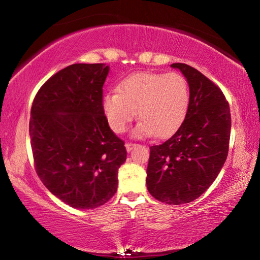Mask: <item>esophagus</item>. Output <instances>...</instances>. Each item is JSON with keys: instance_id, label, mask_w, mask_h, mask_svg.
I'll use <instances>...</instances> for the list:
<instances>
[{"instance_id": "obj_1", "label": "esophagus", "mask_w": 260, "mask_h": 260, "mask_svg": "<svg viewBox=\"0 0 260 260\" xmlns=\"http://www.w3.org/2000/svg\"><path fill=\"white\" fill-rule=\"evenodd\" d=\"M136 146V144L135 143H132V142H127L126 144H125V147H126V150L127 151H132V149H133L134 147Z\"/></svg>"}]
</instances>
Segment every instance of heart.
Segmentation results:
<instances>
[{
    "mask_svg": "<svg viewBox=\"0 0 260 260\" xmlns=\"http://www.w3.org/2000/svg\"><path fill=\"white\" fill-rule=\"evenodd\" d=\"M189 85L178 72H140L127 77L117 93L103 98V111L114 133H124L134 119H141L133 129L135 138L155 134L164 138L178 128L189 107Z\"/></svg>",
    "mask_w": 260,
    "mask_h": 260,
    "instance_id": "heart-1",
    "label": "heart"
}]
</instances>
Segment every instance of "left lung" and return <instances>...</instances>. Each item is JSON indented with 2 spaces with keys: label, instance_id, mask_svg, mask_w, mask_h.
Returning a JSON list of instances; mask_svg holds the SVG:
<instances>
[{
  "label": "left lung",
  "instance_id": "8db88e82",
  "mask_svg": "<svg viewBox=\"0 0 260 260\" xmlns=\"http://www.w3.org/2000/svg\"><path fill=\"white\" fill-rule=\"evenodd\" d=\"M189 85V107L178 131L150 147L147 188L156 200L179 205L199 199L218 177L228 155L231 111L221 89L199 70L174 63Z\"/></svg>",
  "mask_w": 260,
  "mask_h": 260
}]
</instances>
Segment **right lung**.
I'll list each match as a JSON object with an SVG mask.
<instances>
[{
	"label": "right lung",
	"mask_w": 260,
	"mask_h": 260,
	"mask_svg": "<svg viewBox=\"0 0 260 260\" xmlns=\"http://www.w3.org/2000/svg\"><path fill=\"white\" fill-rule=\"evenodd\" d=\"M109 67L73 64L35 95L29 136L35 171L52 195L76 209H95L117 191L125 142L103 111Z\"/></svg>",
	"instance_id": "right-lung-1"
}]
</instances>
